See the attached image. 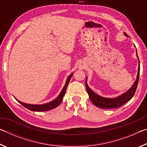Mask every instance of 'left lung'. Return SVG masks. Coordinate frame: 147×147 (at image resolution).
<instances>
[{
	"label": "left lung",
	"instance_id": "left-lung-1",
	"mask_svg": "<svg viewBox=\"0 0 147 147\" xmlns=\"http://www.w3.org/2000/svg\"><path fill=\"white\" fill-rule=\"evenodd\" d=\"M124 34L126 36V34L124 33ZM137 56H138V55H137ZM139 73H140V66H139V65L138 73V76H137V79L135 82H134V84H133V86H131V88L129 89L127 92H126V93L121 94V96H118V97L114 98H104V97H102V96L98 95V94H96V93H94L88 86V84H87V78H86V91L88 92L91 101L93 102V104L94 106L102 109L117 108H119V107H121V106H123V104H124L130 100V99L134 96V94H135L137 87H138V82H139Z\"/></svg>",
	"mask_w": 147,
	"mask_h": 147
}]
</instances>
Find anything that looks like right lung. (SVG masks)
<instances>
[{"instance_id": "add662e5", "label": "right lung", "mask_w": 147, "mask_h": 147, "mask_svg": "<svg viewBox=\"0 0 147 147\" xmlns=\"http://www.w3.org/2000/svg\"><path fill=\"white\" fill-rule=\"evenodd\" d=\"M73 73H72L70 76H69L67 79L66 80V83L65 84V86L63 87V89L61 91L59 95L58 96V98H56L55 100H54L53 101L50 102L49 103L45 104H39V105H36V104H26V103H23L21 101L17 100L19 102L22 104L23 106L25 107L26 108L30 109L31 111H48V110H51L52 109H54L56 108L57 106H59L60 103L61 102L62 100H63V98L66 92V89L67 88V86L70 82V80L72 76H73Z\"/></svg>"}]
</instances>
